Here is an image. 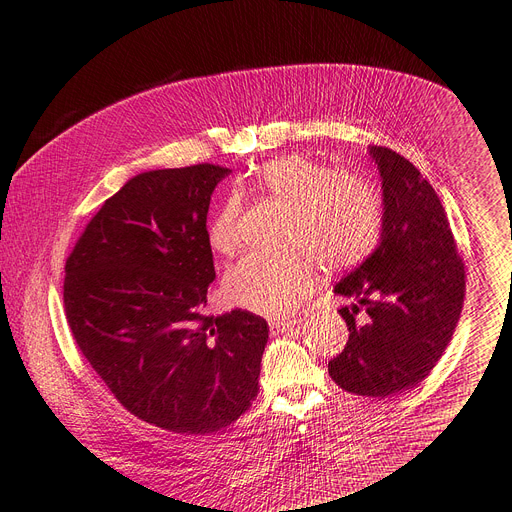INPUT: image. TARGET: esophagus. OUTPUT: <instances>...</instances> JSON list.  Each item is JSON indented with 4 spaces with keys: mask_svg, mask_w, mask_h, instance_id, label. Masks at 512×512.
Returning <instances> with one entry per match:
<instances>
[{
    "mask_svg": "<svg viewBox=\"0 0 512 512\" xmlns=\"http://www.w3.org/2000/svg\"><path fill=\"white\" fill-rule=\"evenodd\" d=\"M296 325V319H274L269 323V329L271 333H286V331H292Z\"/></svg>",
    "mask_w": 512,
    "mask_h": 512,
    "instance_id": "obj_1",
    "label": "esophagus"
}]
</instances>
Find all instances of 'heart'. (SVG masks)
Instances as JSON below:
<instances>
[{
	"label": "heart",
	"mask_w": 512,
	"mask_h": 512,
	"mask_svg": "<svg viewBox=\"0 0 512 512\" xmlns=\"http://www.w3.org/2000/svg\"><path fill=\"white\" fill-rule=\"evenodd\" d=\"M253 183L290 210L286 245L296 249L278 255L249 253L226 271L224 294L245 311L267 317L290 315L313 290L316 258L327 271L344 269L358 263L379 241L383 199L362 177L333 173L309 156L292 154L265 162ZM243 210L238 191H230L216 208L208 224V241L216 253L234 255L241 249Z\"/></svg>",
	"instance_id": "1"
}]
</instances>
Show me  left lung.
<instances>
[{
	"label": "left lung",
	"instance_id": "obj_1",
	"mask_svg": "<svg viewBox=\"0 0 512 512\" xmlns=\"http://www.w3.org/2000/svg\"><path fill=\"white\" fill-rule=\"evenodd\" d=\"M383 179L381 243L335 286L350 337L329 377L350 393L391 397L422 383L449 346L465 298V267L445 208L401 154L370 146ZM365 309L364 324L355 317Z\"/></svg>",
	"mask_w": 512,
	"mask_h": 512
}]
</instances>
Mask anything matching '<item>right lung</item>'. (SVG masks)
<instances>
[{"instance_id": "1", "label": "right lung", "mask_w": 512, "mask_h": 512, "mask_svg": "<svg viewBox=\"0 0 512 512\" xmlns=\"http://www.w3.org/2000/svg\"><path fill=\"white\" fill-rule=\"evenodd\" d=\"M228 173L203 162L133 177L65 261L63 309L84 358L129 414L187 436L249 410L269 337L249 311L203 315L216 278L208 210Z\"/></svg>"}]
</instances>
